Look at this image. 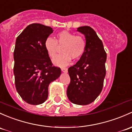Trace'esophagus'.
I'll use <instances>...</instances> for the list:
<instances>
[{
    "label": "esophagus",
    "instance_id": "34e87169",
    "mask_svg": "<svg viewBox=\"0 0 132 132\" xmlns=\"http://www.w3.org/2000/svg\"><path fill=\"white\" fill-rule=\"evenodd\" d=\"M61 71L62 72H64V73H67L68 69L66 68H61Z\"/></svg>",
    "mask_w": 132,
    "mask_h": 132
}]
</instances>
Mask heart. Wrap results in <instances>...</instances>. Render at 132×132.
<instances>
[{
  "label": "heart",
  "instance_id": "obj_1",
  "mask_svg": "<svg viewBox=\"0 0 132 132\" xmlns=\"http://www.w3.org/2000/svg\"><path fill=\"white\" fill-rule=\"evenodd\" d=\"M59 46H63L62 54L57 55L52 60L55 66H67L71 59H77L84 54L86 48V41L81 35H75L74 33L63 30L56 35V39L48 37L44 42V47L48 55L54 57Z\"/></svg>",
  "mask_w": 132,
  "mask_h": 132
}]
</instances>
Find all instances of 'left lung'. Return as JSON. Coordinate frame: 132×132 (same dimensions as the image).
<instances>
[{"label": "left lung", "mask_w": 132, "mask_h": 132, "mask_svg": "<svg viewBox=\"0 0 132 132\" xmlns=\"http://www.w3.org/2000/svg\"><path fill=\"white\" fill-rule=\"evenodd\" d=\"M77 31L85 35L86 48L80 60L68 69L71 81L67 96L72 103L87 105L94 102L102 90L107 54L102 42L91 27L80 26Z\"/></svg>", "instance_id": "1"}]
</instances>
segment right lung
Wrapping results in <instances>:
<instances>
[{"label": "right lung", "instance_id": "right-lung-1", "mask_svg": "<svg viewBox=\"0 0 132 132\" xmlns=\"http://www.w3.org/2000/svg\"><path fill=\"white\" fill-rule=\"evenodd\" d=\"M53 32L50 26L39 23L28 25L17 37L14 51V75L16 90L26 102L44 103L48 87L59 77L61 71L52 66L44 42Z\"/></svg>", "mask_w": 132, "mask_h": 132}]
</instances>
